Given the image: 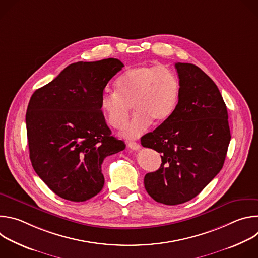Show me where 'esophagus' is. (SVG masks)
<instances>
[{
    "instance_id": "esophagus-1",
    "label": "esophagus",
    "mask_w": 258,
    "mask_h": 258,
    "mask_svg": "<svg viewBox=\"0 0 258 258\" xmlns=\"http://www.w3.org/2000/svg\"><path fill=\"white\" fill-rule=\"evenodd\" d=\"M127 146L133 150H139L141 148V145L139 143H136V142H128Z\"/></svg>"
}]
</instances>
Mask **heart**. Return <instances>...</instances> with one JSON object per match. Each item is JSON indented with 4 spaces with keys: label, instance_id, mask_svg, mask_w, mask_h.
Here are the masks:
<instances>
[{
    "label": "heart",
    "instance_id": "1",
    "mask_svg": "<svg viewBox=\"0 0 258 258\" xmlns=\"http://www.w3.org/2000/svg\"><path fill=\"white\" fill-rule=\"evenodd\" d=\"M116 92H105L100 107L106 122L119 130L131 110L133 118L120 132L125 139L141 136L151 123H164L173 113L179 97V83L174 73L159 65L128 68L117 79Z\"/></svg>",
    "mask_w": 258,
    "mask_h": 258
}]
</instances>
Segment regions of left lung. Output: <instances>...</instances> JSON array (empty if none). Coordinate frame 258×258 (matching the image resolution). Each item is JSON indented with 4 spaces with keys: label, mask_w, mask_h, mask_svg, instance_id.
Here are the masks:
<instances>
[{
    "label": "left lung",
    "mask_w": 258,
    "mask_h": 258,
    "mask_svg": "<svg viewBox=\"0 0 258 258\" xmlns=\"http://www.w3.org/2000/svg\"><path fill=\"white\" fill-rule=\"evenodd\" d=\"M179 97L172 115L142 139L161 153V165L144 177L157 202L177 205L196 197L223 168L231 132L224 99L198 66L175 63Z\"/></svg>",
    "instance_id": "8db88e82"
}]
</instances>
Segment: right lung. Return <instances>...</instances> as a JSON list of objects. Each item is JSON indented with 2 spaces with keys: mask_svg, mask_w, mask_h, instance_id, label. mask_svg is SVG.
Here are the masks:
<instances>
[{
  "mask_svg": "<svg viewBox=\"0 0 258 258\" xmlns=\"http://www.w3.org/2000/svg\"><path fill=\"white\" fill-rule=\"evenodd\" d=\"M123 66L114 58L72 63L29 100L25 121L32 167L63 199L96 196L104 186L103 160L125 148L100 107L105 87Z\"/></svg>",
  "mask_w": 258,
  "mask_h": 258,
  "instance_id": "right-lung-1",
  "label": "right lung"
}]
</instances>
